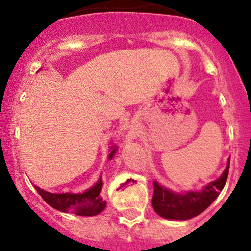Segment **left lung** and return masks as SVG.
<instances>
[{
  "instance_id": "8db88e82",
  "label": "left lung",
  "mask_w": 251,
  "mask_h": 251,
  "mask_svg": "<svg viewBox=\"0 0 251 251\" xmlns=\"http://www.w3.org/2000/svg\"><path fill=\"white\" fill-rule=\"evenodd\" d=\"M230 159L221 177L204 186L201 191L175 192L153 181L154 191L152 197V206L160 217L166 220L186 221L198 216L208 209L220 192L223 190L229 174Z\"/></svg>"
}]
</instances>
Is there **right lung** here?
I'll list each match as a JSON object with an SVG mask.
<instances>
[{
  "label": "right lung",
  "mask_w": 251,
  "mask_h": 251,
  "mask_svg": "<svg viewBox=\"0 0 251 251\" xmlns=\"http://www.w3.org/2000/svg\"><path fill=\"white\" fill-rule=\"evenodd\" d=\"M117 148H112L108 159L111 160L116 154ZM101 177L94 184L81 194H72V192H62V194H53V192L45 191L35 186L36 191L43 198V201L50 204L51 208L62 212H71L77 216H96L106 208V201L102 198Z\"/></svg>",
  "instance_id": "right-lung-1"
}]
</instances>
